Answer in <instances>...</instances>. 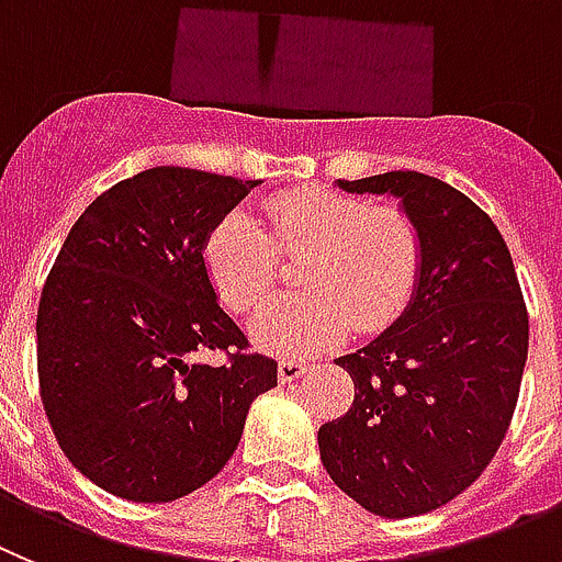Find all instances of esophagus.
Wrapping results in <instances>:
<instances>
[{"mask_svg": "<svg viewBox=\"0 0 562 562\" xmlns=\"http://www.w3.org/2000/svg\"><path fill=\"white\" fill-rule=\"evenodd\" d=\"M307 372V367L302 361H293V358H285V361H280V367H277V378H280V383H293L296 378H302Z\"/></svg>", "mask_w": 562, "mask_h": 562, "instance_id": "esophagus-1", "label": "esophagus"}]
</instances>
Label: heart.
<instances>
[{
	"mask_svg": "<svg viewBox=\"0 0 562 562\" xmlns=\"http://www.w3.org/2000/svg\"><path fill=\"white\" fill-rule=\"evenodd\" d=\"M262 212L266 226L244 210L226 212L204 244L212 285L244 316L269 300L282 260L306 257L296 269L305 291L274 300L251 322L260 347L311 356L350 330H383L406 311L426 260L423 232L408 212L327 187L274 195Z\"/></svg>",
	"mask_w": 562,
	"mask_h": 562,
	"instance_id": "heart-1",
	"label": "heart"
}]
</instances>
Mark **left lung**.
Here are the masks:
<instances>
[{
  "label": "left lung",
  "mask_w": 562,
  "mask_h": 562,
  "mask_svg": "<svg viewBox=\"0 0 562 562\" xmlns=\"http://www.w3.org/2000/svg\"><path fill=\"white\" fill-rule=\"evenodd\" d=\"M338 187L401 199L426 260L397 322L336 358L356 401L318 428V453L369 513L426 515L476 482L507 434L529 350L527 305L502 232L451 184L392 170Z\"/></svg>",
  "instance_id": "8db88e82"
}]
</instances>
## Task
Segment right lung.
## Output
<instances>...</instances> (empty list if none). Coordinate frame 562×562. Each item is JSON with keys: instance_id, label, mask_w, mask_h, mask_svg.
<instances>
[{"instance_id": "1", "label": "right lung", "mask_w": 562, "mask_h": 562, "mask_svg": "<svg viewBox=\"0 0 562 562\" xmlns=\"http://www.w3.org/2000/svg\"><path fill=\"white\" fill-rule=\"evenodd\" d=\"M260 181L150 168L86 206L44 282V412L69 462L111 495L176 502L218 476L277 361L218 305L212 226ZM221 349V368L194 361Z\"/></svg>"}]
</instances>
